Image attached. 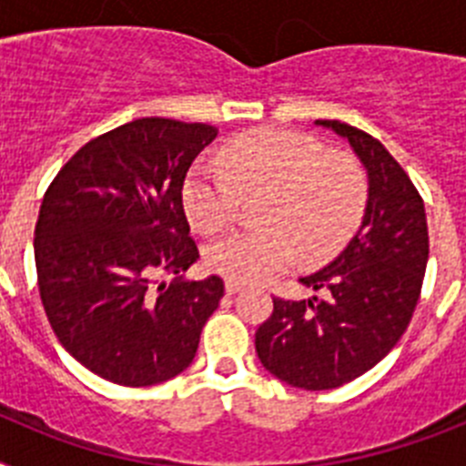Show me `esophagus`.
<instances>
[{"instance_id": "1", "label": "esophagus", "mask_w": 466, "mask_h": 466, "mask_svg": "<svg viewBox=\"0 0 466 466\" xmlns=\"http://www.w3.org/2000/svg\"><path fill=\"white\" fill-rule=\"evenodd\" d=\"M245 289V284L236 282V279H226V294H238V291Z\"/></svg>"}]
</instances>
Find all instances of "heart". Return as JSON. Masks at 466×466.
<instances>
[{"instance_id": "b5f03b06", "label": "heart", "mask_w": 466, "mask_h": 466, "mask_svg": "<svg viewBox=\"0 0 466 466\" xmlns=\"http://www.w3.org/2000/svg\"><path fill=\"white\" fill-rule=\"evenodd\" d=\"M219 160L193 167L184 182V212L198 230L221 233L240 217L242 198H261V228L221 238L205 252L209 268L224 278L263 282L299 257L306 266L322 263L361 224L369 200L364 167L312 135L258 127L228 139Z\"/></svg>"}]
</instances>
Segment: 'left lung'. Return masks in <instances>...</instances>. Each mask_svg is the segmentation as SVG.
Wrapping results in <instances>:
<instances>
[{
  "mask_svg": "<svg viewBox=\"0 0 466 466\" xmlns=\"http://www.w3.org/2000/svg\"><path fill=\"white\" fill-rule=\"evenodd\" d=\"M317 123L348 137L369 170L364 221L336 261L300 279L319 296H273V315L257 329L261 364L287 385L312 392L355 380L399 343L430 257L425 203L392 154L360 127Z\"/></svg>",
  "mask_w": 466,
  "mask_h": 466,
  "instance_id": "left-lung-1",
  "label": "left lung"
}]
</instances>
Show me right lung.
<instances>
[{
    "instance_id": "1",
    "label": "right lung",
    "mask_w": 466,
    "mask_h": 466,
    "mask_svg": "<svg viewBox=\"0 0 466 466\" xmlns=\"http://www.w3.org/2000/svg\"><path fill=\"white\" fill-rule=\"evenodd\" d=\"M217 137L208 123L137 118L84 144L39 209L35 261L53 333L114 385L179 376L219 308L224 279H175L198 258L182 205L187 172Z\"/></svg>"
}]
</instances>
